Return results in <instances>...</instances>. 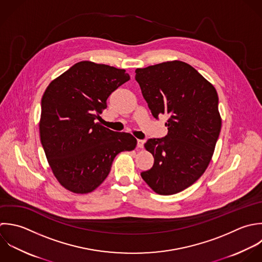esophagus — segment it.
Wrapping results in <instances>:
<instances>
[{
    "instance_id": "obj_1",
    "label": "esophagus",
    "mask_w": 262,
    "mask_h": 262,
    "mask_svg": "<svg viewBox=\"0 0 262 262\" xmlns=\"http://www.w3.org/2000/svg\"><path fill=\"white\" fill-rule=\"evenodd\" d=\"M144 144H145V140H138V148L143 149L144 148Z\"/></svg>"
}]
</instances>
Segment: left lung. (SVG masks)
<instances>
[{
	"label": "left lung",
	"mask_w": 262,
	"mask_h": 262,
	"mask_svg": "<svg viewBox=\"0 0 262 262\" xmlns=\"http://www.w3.org/2000/svg\"><path fill=\"white\" fill-rule=\"evenodd\" d=\"M136 80L152 115L168 116L167 135L145 144L154 164L142 179L157 194H177L192 186L212 158L222 128L216 90L182 61L138 68Z\"/></svg>",
	"instance_id": "left-lung-1"
}]
</instances>
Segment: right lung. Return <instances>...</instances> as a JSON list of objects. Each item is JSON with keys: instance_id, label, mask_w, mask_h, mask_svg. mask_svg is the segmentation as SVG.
<instances>
[{"instance_id": "right-lung-1", "label": "right lung", "mask_w": 262, "mask_h": 262, "mask_svg": "<svg viewBox=\"0 0 262 262\" xmlns=\"http://www.w3.org/2000/svg\"><path fill=\"white\" fill-rule=\"evenodd\" d=\"M124 69L81 61L54 79L41 98L39 136L58 182L86 194L108 177L115 156L132 151L137 140L98 122L107 99L129 80Z\"/></svg>"}]
</instances>
